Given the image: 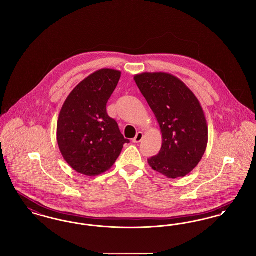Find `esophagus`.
I'll return each instance as SVG.
<instances>
[{
    "instance_id": "esophagus-1",
    "label": "esophagus",
    "mask_w": 256,
    "mask_h": 256,
    "mask_svg": "<svg viewBox=\"0 0 256 256\" xmlns=\"http://www.w3.org/2000/svg\"><path fill=\"white\" fill-rule=\"evenodd\" d=\"M143 137H144V135H143L142 132H138V134H136V136L134 137V139H132V141H134V143H139V142L142 141Z\"/></svg>"
}]
</instances>
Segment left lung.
<instances>
[{"label":"left lung","instance_id":"obj_1","mask_svg":"<svg viewBox=\"0 0 256 256\" xmlns=\"http://www.w3.org/2000/svg\"><path fill=\"white\" fill-rule=\"evenodd\" d=\"M134 80L162 134V146L148 159V165L168 178L185 176L200 163L208 142L206 119L198 100L170 74H139Z\"/></svg>","mask_w":256,"mask_h":256}]
</instances>
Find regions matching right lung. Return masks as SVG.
Returning a JSON list of instances; mask_svg holds the SVG:
<instances>
[{
  "label": "right lung",
  "mask_w": 256,
  "mask_h": 256,
  "mask_svg": "<svg viewBox=\"0 0 256 256\" xmlns=\"http://www.w3.org/2000/svg\"><path fill=\"white\" fill-rule=\"evenodd\" d=\"M120 78V71L98 70L76 86L62 106L58 144L63 158L80 174L95 176L110 170L124 144L130 143L106 112Z\"/></svg>",
  "instance_id": "1"
}]
</instances>
